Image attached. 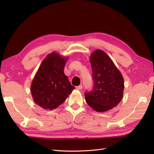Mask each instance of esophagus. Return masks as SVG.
Segmentation results:
<instances>
[{
  "mask_svg": "<svg viewBox=\"0 0 154 154\" xmlns=\"http://www.w3.org/2000/svg\"><path fill=\"white\" fill-rule=\"evenodd\" d=\"M76 89H77V90H81L83 89V87H82V85H79V86H77L76 87Z\"/></svg>",
  "mask_w": 154,
  "mask_h": 154,
  "instance_id": "34e87169",
  "label": "esophagus"
}]
</instances>
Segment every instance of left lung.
Listing matches in <instances>:
<instances>
[{
  "mask_svg": "<svg viewBox=\"0 0 154 154\" xmlns=\"http://www.w3.org/2000/svg\"><path fill=\"white\" fill-rule=\"evenodd\" d=\"M94 87L85 94L86 102L97 112H103L116 106L123 98L124 78L120 70L105 52L96 50L91 54Z\"/></svg>",
  "mask_w": 154,
  "mask_h": 154,
  "instance_id": "left-lung-1",
  "label": "left lung"
}]
</instances>
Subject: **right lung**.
Wrapping results in <instances>:
<instances>
[{"label":"right lung","instance_id":"1","mask_svg":"<svg viewBox=\"0 0 154 154\" xmlns=\"http://www.w3.org/2000/svg\"><path fill=\"white\" fill-rule=\"evenodd\" d=\"M68 57L57 52L49 54L35 73L30 91L35 103L45 110L56 109L67 99L75 87L64 73Z\"/></svg>","mask_w":154,"mask_h":154}]
</instances>
